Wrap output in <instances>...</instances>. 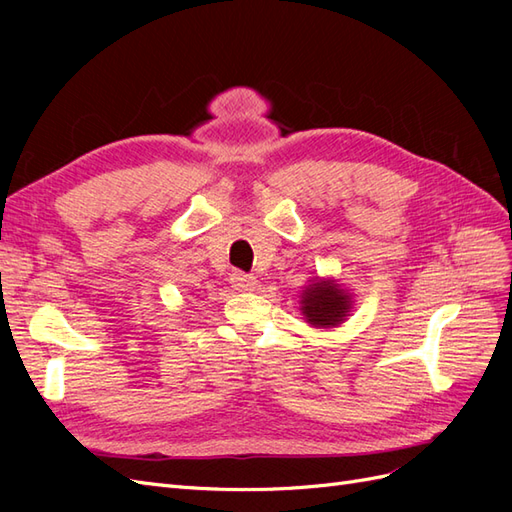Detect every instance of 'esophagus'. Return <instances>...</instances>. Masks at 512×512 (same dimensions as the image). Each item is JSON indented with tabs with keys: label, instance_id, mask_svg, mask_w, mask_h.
<instances>
[{
	"label": "esophagus",
	"instance_id": "obj_1",
	"mask_svg": "<svg viewBox=\"0 0 512 512\" xmlns=\"http://www.w3.org/2000/svg\"><path fill=\"white\" fill-rule=\"evenodd\" d=\"M232 286H235L237 290L245 292V290H254L256 288V277L254 275H247V273H241V271H235L230 277Z\"/></svg>",
	"mask_w": 512,
	"mask_h": 512
}]
</instances>
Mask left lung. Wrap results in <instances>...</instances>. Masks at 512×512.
<instances>
[{"label": "left lung", "instance_id": "1", "mask_svg": "<svg viewBox=\"0 0 512 512\" xmlns=\"http://www.w3.org/2000/svg\"><path fill=\"white\" fill-rule=\"evenodd\" d=\"M303 316L314 327H335L348 316L350 297L333 282H316L303 292Z\"/></svg>", "mask_w": 512, "mask_h": 512}]
</instances>
